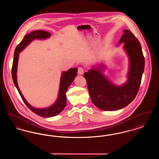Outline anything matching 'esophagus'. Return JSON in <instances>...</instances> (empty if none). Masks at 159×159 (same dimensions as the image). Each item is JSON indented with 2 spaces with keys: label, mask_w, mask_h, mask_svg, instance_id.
<instances>
[{
  "label": "esophagus",
  "mask_w": 159,
  "mask_h": 159,
  "mask_svg": "<svg viewBox=\"0 0 159 159\" xmlns=\"http://www.w3.org/2000/svg\"><path fill=\"white\" fill-rule=\"evenodd\" d=\"M83 73H84V70H83V68H82V67L78 68V74L79 75H83Z\"/></svg>",
  "instance_id": "obj_1"
}]
</instances>
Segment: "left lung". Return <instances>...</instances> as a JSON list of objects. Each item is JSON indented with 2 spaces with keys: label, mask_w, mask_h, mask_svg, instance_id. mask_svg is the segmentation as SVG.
I'll return each mask as SVG.
<instances>
[{
  "label": "left lung",
  "mask_w": 159,
  "mask_h": 159,
  "mask_svg": "<svg viewBox=\"0 0 159 159\" xmlns=\"http://www.w3.org/2000/svg\"><path fill=\"white\" fill-rule=\"evenodd\" d=\"M123 32L119 43H123L129 58L127 82L121 86L114 85L101 73V66L84 74L92 101L102 110L113 111L126 107L136 97L141 82L145 67L141 46L130 31Z\"/></svg>",
  "instance_id": "obj_1"
}]
</instances>
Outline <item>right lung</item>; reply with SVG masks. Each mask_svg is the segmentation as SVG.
<instances>
[{
	"label": "right lung",
	"instance_id": "right-lung-1",
	"mask_svg": "<svg viewBox=\"0 0 159 159\" xmlns=\"http://www.w3.org/2000/svg\"><path fill=\"white\" fill-rule=\"evenodd\" d=\"M51 36L50 33L43 30H36L31 32L30 33L26 34L23 40L16 46L14 52V58L12 63V77L13 79V82L14 83L17 90L18 91L21 98L23 99L24 102L27 106L31 110L36 114L43 117H50L55 116L63 110L66 106V92L68 89L70 85L73 82L76 76H77V68H73L69 69L68 71L66 72H63L61 78L60 86L58 98L57 99L56 102L51 106L50 107L39 109L30 106L24 98L22 93L19 89L18 86L17 80H16V70H17V64L19 53L23 50L25 46L29 45L31 41L34 40L35 39H44L49 38Z\"/></svg>",
	"mask_w": 159,
	"mask_h": 159
}]
</instances>
